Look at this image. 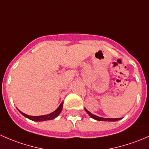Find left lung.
Masks as SVG:
<instances>
[{
	"mask_svg": "<svg viewBox=\"0 0 149 149\" xmlns=\"http://www.w3.org/2000/svg\"><path fill=\"white\" fill-rule=\"evenodd\" d=\"M85 110H86V112L88 113V115H89V116L91 117V118L96 120H99V121H117V120H120V118H100V117L96 116V115L91 114V112H88V111L87 110L86 108H85Z\"/></svg>",
	"mask_w": 149,
	"mask_h": 149,
	"instance_id": "obj_1",
	"label": "left lung"
}]
</instances>
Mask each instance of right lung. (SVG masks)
<instances>
[{"label":"right lung","mask_w":149,"mask_h":149,"mask_svg":"<svg viewBox=\"0 0 149 149\" xmlns=\"http://www.w3.org/2000/svg\"><path fill=\"white\" fill-rule=\"evenodd\" d=\"M63 102H62L60 104V106L58 107V109H56L55 111H54L52 113L49 114V115H42V116H29V115H26V114L23 113L21 111L20 113L22 114V115H24V117H26V118H29V120H31L33 121H37V122H40V121H45V120H53L55 119L56 117L58 116L60 113L61 112L63 109Z\"/></svg>","instance_id":"1"}]
</instances>
